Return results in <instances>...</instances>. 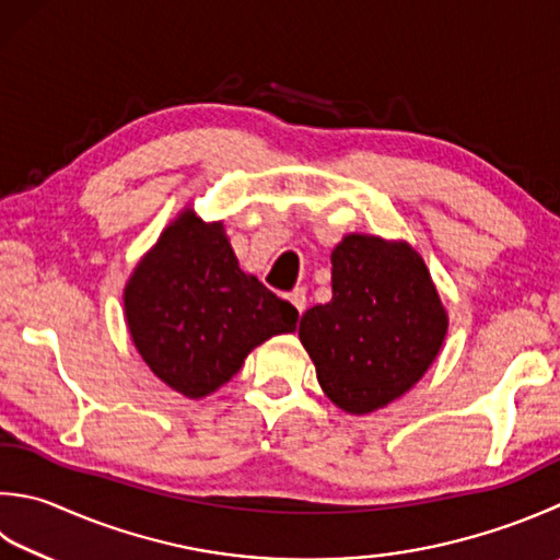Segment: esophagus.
I'll use <instances>...</instances> for the list:
<instances>
[{
    "instance_id": "obj_1",
    "label": "esophagus",
    "mask_w": 560,
    "mask_h": 560,
    "mask_svg": "<svg viewBox=\"0 0 560 560\" xmlns=\"http://www.w3.org/2000/svg\"><path fill=\"white\" fill-rule=\"evenodd\" d=\"M288 300L294 304V310H298L300 314L304 312V307H307V292H304V288H294L288 294Z\"/></svg>"
}]
</instances>
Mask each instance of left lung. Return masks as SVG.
Listing matches in <instances>:
<instances>
[{"instance_id": "obj_1", "label": "left lung", "mask_w": 560, "mask_h": 560, "mask_svg": "<svg viewBox=\"0 0 560 560\" xmlns=\"http://www.w3.org/2000/svg\"><path fill=\"white\" fill-rule=\"evenodd\" d=\"M331 302L302 314L324 395L348 415L402 397L436 361L448 331L427 262L405 241L348 234L331 250Z\"/></svg>"}]
</instances>
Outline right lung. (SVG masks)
Returning a JSON list of instances; mask_svg holds the SVG:
<instances>
[{
  "instance_id": "add662e5",
  "label": "right lung",
  "mask_w": 560,
  "mask_h": 560,
  "mask_svg": "<svg viewBox=\"0 0 560 560\" xmlns=\"http://www.w3.org/2000/svg\"><path fill=\"white\" fill-rule=\"evenodd\" d=\"M131 341L167 387L189 399L234 377L253 348L290 334L298 310L238 268L221 221L180 212L124 288Z\"/></svg>"
}]
</instances>
